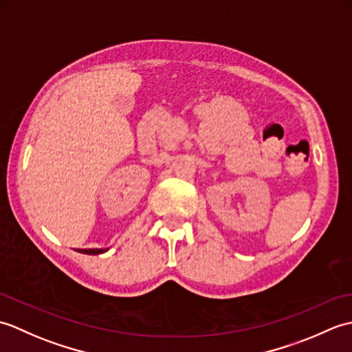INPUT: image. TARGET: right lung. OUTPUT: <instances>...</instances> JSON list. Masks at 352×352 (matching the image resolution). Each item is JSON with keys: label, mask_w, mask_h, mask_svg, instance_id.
I'll return each instance as SVG.
<instances>
[{"label": "right lung", "mask_w": 352, "mask_h": 352, "mask_svg": "<svg viewBox=\"0 0 352 352\" xmlns=\"http://www.w3.org/2000/svg\"><path fill=\"white\" fill-rule=\"evenodd\" d=\"M80 252H85V254H100V252H102V251H106V250H78Z\"/></svg>", "instance_id": "obj_1"}]
</instances>
